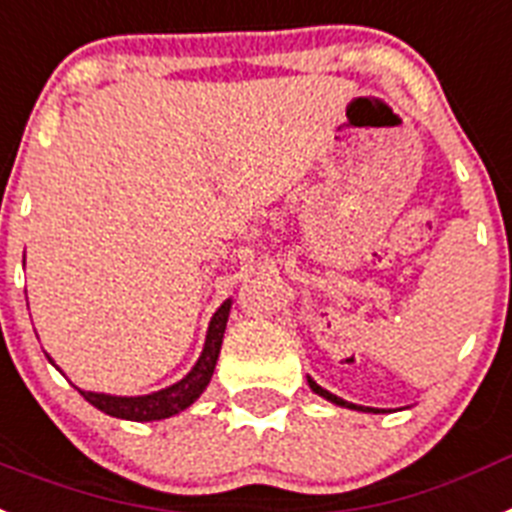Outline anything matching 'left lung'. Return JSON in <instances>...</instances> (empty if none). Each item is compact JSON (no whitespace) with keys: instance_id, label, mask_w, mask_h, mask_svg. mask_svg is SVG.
<instances>
[{"instance_id":"8db88e82","label":"left lung","mask_w":512,"mask_h":512,"mask_svg":"<svg viewBox=\"0 0 512 512\" xmlns=\"http://www.w3.org/2000/svg\"><path fill=\"white\" fill-rule=\"evenodd\" d=\"M309 388L315 390L317 395H322V398H328V401L338 403V406H349V409H359V406H354V403L343 401V398H338V395H333V393H328V390H325V388H320V385H317L315 380H309ZM362 411H372V409H362Z\"/></svg>"}]
</instances>
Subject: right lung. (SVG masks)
<instances>
[{"mask_svg":"<svg viewBox=\"0 0 512 512\" xmlns=\"http://www.w3.org/2000/svg\"><path fill=\"white\" fill-rule=\"evenodd\" d=\"M231 302H223L218 307V312L210 320L208 338H205L203 356L197 359V364L192 367V372L184 380H179L176 385L166 390H158L153 395H140V398H119V395H103V393H83V398L88 403H93L96 409H101L103 414L117 416V419H132V422H153V419H166L171 414H179L190 403H195V398H200V393L205 390V385L213 377V369L218 362V351H221L223 343V330H226V320H229Z\"/></svg>","mask_w":512,"mask_h":512,"instance_id":"1","label":"right lung"}]
</instances>
